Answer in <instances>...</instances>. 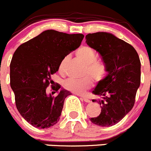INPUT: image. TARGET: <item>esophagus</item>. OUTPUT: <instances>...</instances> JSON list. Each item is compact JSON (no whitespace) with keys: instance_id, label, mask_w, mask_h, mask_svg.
Listing matches in <instances>:
<instances>
[{"instance_id":"34e87169","label":"esophagus","mask_w":151,"mask_h":151,"mask_svg":"<svg viewBox=\"0 0 151 151\" xmlns=\"http://www.w3.org/2000/svg\"><path fill=\"white\" fill-rule=\"evenodd\" d=\"M81 97L82 98V99H83V100L85 101V102H86V103H90V102H91V100H90V99H88V98L87 97V96H81Z\"/></svg>"}]
</instances>
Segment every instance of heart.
I'll use <instances>...</instances> for the list:
<instances>
[{"label":"heart","mask_w":151,"mask_h":151,"mask_svg":"<svg viewBox=\"0 0 151 151\" xmlns=\"http://www.w3.org/2000/svg\"><path fill=\"white\" fill-rule=\"evenodd\" d=\"M77 58L85 64V74H88L96 82L102 81L107 75V68L103 62L96 60V53L92 48L88 46H81L76 52ZM68 61V57H64L58 66V70L63 73ZM90 76V77H91ZM89 76H86L81 79L69 78L63 82V88L71 92L82 94L93 85V81Z\"/></svg>","instance_id":"b5f03b06"}]
</instances>
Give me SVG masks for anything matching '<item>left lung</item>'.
<instances>
[{
	"mask_svg": "<svg viewBox=\"0 0 151 151\" xmlns=\"http://www.w3.org/2000/svg\"><path fill=\"white\" fill-rule=\"evenodd\" d=\"M86 43L99 54L107 68V76L93 93L100 96L99 116L90 118L93 124L111 127L121 121L135 104L141 83V62L135 48L113 34L97 32L86 35Z\"/></svg>",
	"mask_w": 151,
	"mask_h": 151,
	"instance_id": "1",
	"label": "left lung"
}]
</instances>
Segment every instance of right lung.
<instances>
[{
  "label": "right lung",
  "instance_id": "1",
  "mask_svg": "<svg viewBox=\"0 0 151 151\" xmlns=\"http://www.w3.org/2000/svg\"><path fill=\"white\" fill-rule=\"evenodd\" d=\"M81 34H68L47 30L18 47L10 63V86L16 106L25 121L40 129L48 128L60 120L65 98L71 94L62 89L58 96L47 95L52 76L60 60L80 46ZM60 88L58 85L56 92Z\"/></svg>",
  "mask_w": 151,
  "mask_h": 151
}]
</instances>
